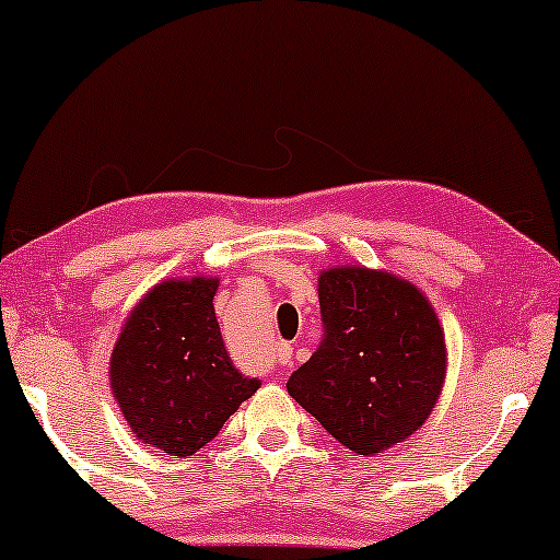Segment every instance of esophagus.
<instances>
[{
	"label": "esophagus",
	"instance_id": "esophagus-1",
	"mask_svg": "<svg viewBox=\"0 0 560 560\" xmlns=\"http://www.w3.org/2000/svg\"><path fill=\"white\" fill-rule=\"evenodd\" d=\"M290 343H285V341H280L278 347H275V351H272V357H275V362L278 364H288L290 362Z\"/></svg>",
	"mask_w": 560,
	"mask_h": 560
}]
</instances>
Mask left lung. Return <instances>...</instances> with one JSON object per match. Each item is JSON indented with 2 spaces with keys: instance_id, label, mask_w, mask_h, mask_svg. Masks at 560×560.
Segmentation results:
<instances>
[{
  "instance_id": "left-lung-1",
  "label": "left lung",
  "mask_w": 560,
  "mask_h": 560,
  "mask_svg": "<svg viewBox=\"0 0 560 560\" xmlns=\"http://www.w3.org/2000/svg\"><path fill=\"white\" fill-rule=\"evenodd\" d=\"M318 303L326 336L288 380L290 397L359 456L410 439L448 370L431 301L393 272L341 265L320 270Z\"/></svg>"
}]
</instances>
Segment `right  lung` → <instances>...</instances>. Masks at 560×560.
Masks as SVG:
<instances>
[{
  "mask_svg": "<svg viewBox=\"0 0 560 560\" xmlns=\"http://www.w3.org/2000/svg\"><path fill=\"white\" fill-rule=\"evenodd\" d=\"M219 278L160 280L125 324L109 359V385L137 441L188 458L257 393L221 341L213 311Z\"/></svg>",
  "mask_w": 560,
  "mask_h": 560,
  "instance_id": "obj_1",
  "label": "right lung"
}]
</instances>
